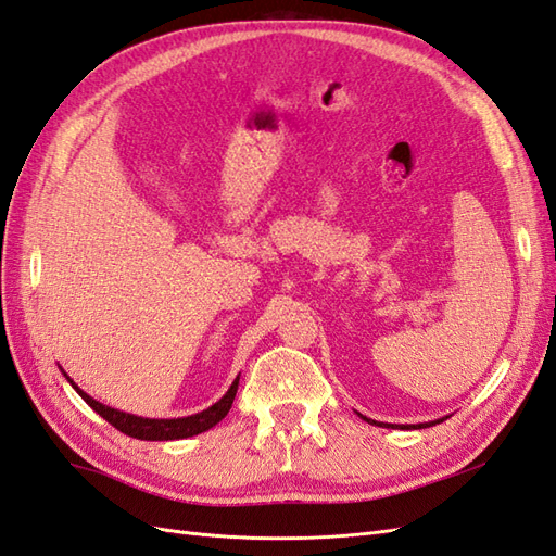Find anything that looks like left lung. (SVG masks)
Here are the masks:
<instances>
[{
    "label": "left lung",
    "instance_id": "obj_1",
    "mask_svg": "<svg viewBox=\"0 0 556 556\" xmlns=\"http://www.w3.org/2000/svg\"><path fill=\"white\" fill-rule=\"evenodd\" d=\"M359 416H363V414H359ZM365 418V421L367 424H377V421H371V418H367V416H363ZM444 421V418H438V421H430V424H418V426H383V428H402V430H409V428H430V426H434V424H442ZM377 426H381V424H377Z\"/></svg>",
    "mask_w": 556,
    "mask_h": 556
}]
</instances>
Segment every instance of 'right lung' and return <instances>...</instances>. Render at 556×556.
<instances>
[{"mask_svg":"<svg viewBox=\"0 0 556 556\" xmlns=\"http://www.w3.org/2000/svg\"><path fill=\"white\" fill-rule=\"evenodd\" d=\"M65 374V371H63ZM67 377V374H65ZM238 379L231 383V388L227 390V395H224L219 402H215L213 407H207L199 414L193 416H185V418H142V416H135V414H126V412H118L112 407H104L102 402L93 400L91 395H86L84 390L74 383L70 377L67 381L72 383V388L77 390V393L84 397V402L91 407L93 412H98L104 421L112 424L116 430H122L128 438H138V440H152V442H168V440H185V438H193V434L205 432L213 426H217L224 416L229 414L233 397H236V390H238Z\"/></svg>","mask_w":556,"mask_h":556,"instance_id":"add662e5","label":"right lung"}]
</instances>
